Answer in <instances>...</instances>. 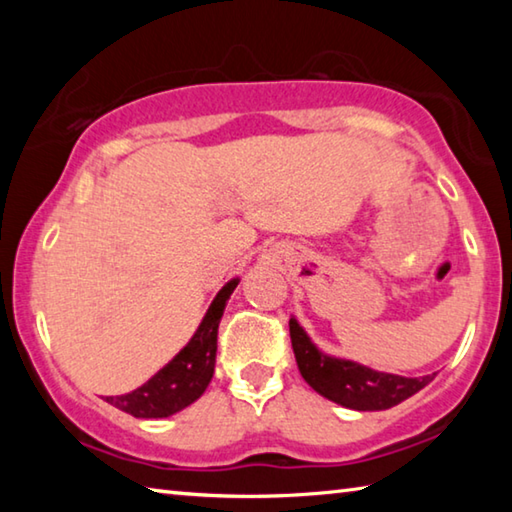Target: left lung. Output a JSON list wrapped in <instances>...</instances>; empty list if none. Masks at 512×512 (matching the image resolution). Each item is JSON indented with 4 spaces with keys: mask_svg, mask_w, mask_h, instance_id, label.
Returning <instances> with one entry per match:
<instances>
[{
    "mask_svg": "<svg viewBox=\"0 0 512 512\" xmlns=\"http://www.w3.org/2000/svg\"><path fill=\"white\" fill-rule=\"evenodd\" d=\"M291 345L296 354L300 375L307 384L327 400L354 411H384L404 402L429 384L433 375L427 377H400L391 372H377L354 361L334 359L318 352L309 341L296 318L289 320Z\"/></svg>",
    "mask_w": 512,
    "mask_h": 512,
    "instance_id": "left-lung-1",
    "label": "left lung"
}]
</instances>
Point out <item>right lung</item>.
Returning a JSON list of instances; mask_svg holds the SVG:
<instances>
[{
    "mask_svg": "<svg viewBox=\"0 0 512 512\" xmlns=\"http://www.w3.org/2000/svg\"><path fill=\"white\" fill-rule=\"evenodd\" d=\"M237 284L239 280H232L216 293L192 341L167 366L155 372L144 386L135 388L133 393L106 397V402L117 406L119 411L135 415V418H169V415L196 402L214 375L216 332H219L225 302L237 289Z\"/></svg>",
    "mask_w": 512,
    "mask_h": 512,
    "instance_id": "right-lung-1",
    "label": "right lung"
}]
</instances>
